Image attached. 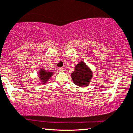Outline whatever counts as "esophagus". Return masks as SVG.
I'll list each match as a JSON object with an SVG mask.
<instances>
[{
    "label": "esophagus",
    "instance_id": "obj_1",
    "mask_svg": "<svg viewBox=\"0 0 133 133\" xmlns=\"http://www.w3.org/2000/svg\"><path fill=\"white\" fill-rule=\"evenodd\" d=\"M59 70L61 72H64V68H59Z\"/></svg>",
    "mask_w": 133,
    "mask_h": 133
}]
</instances>
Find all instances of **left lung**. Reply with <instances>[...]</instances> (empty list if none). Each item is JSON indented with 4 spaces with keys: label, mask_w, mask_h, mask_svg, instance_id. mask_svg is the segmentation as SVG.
Returning <instances> with one entry per match:
<instances>
[{
    "label": "left lung",
    "mask_w": 133,
    "mask_h": 133,
    "mask_svg": "<svg viewBox=\"0 0 133 133\" xmlns=\"http://www.w3.org/2000/svg\"><path fill=\"white\" fill-rule=\"evenodd\" d=\"M93 77V72L83 61L78 62L71 74L74 83L80 87L88 86Z\"/></svg>",
    "instance_id": "1"
}]
</instances>
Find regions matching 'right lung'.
I'll return each mask as SVG.
<instances>
[{"label": "right lung", "instance_id": "1", "mask_svg": "<svg viewBox=\"0 0 133 133\" xmlns=\"http://www.w3.org/2000/svg\"><path fill=\"white\" fill-rule=\"evenodd\" d=\"M38 77H39L41 83L45 84L49 81V80L51 78L52 75L54 74V72L47 71L43 68H40V69L38 70Z\"/></svg>", "mask_w": 133, "mask_h": 133}]
</instances>
